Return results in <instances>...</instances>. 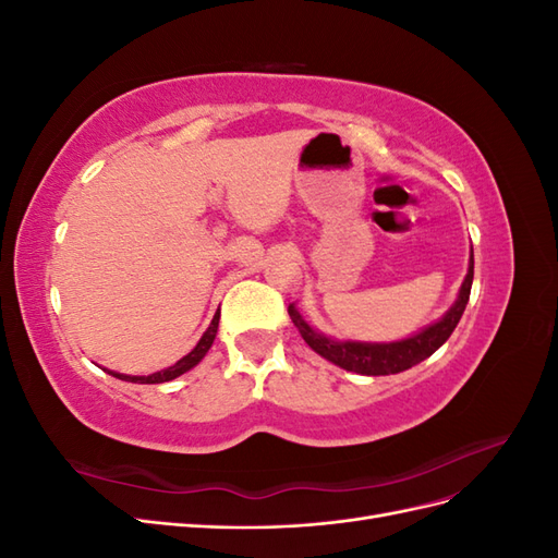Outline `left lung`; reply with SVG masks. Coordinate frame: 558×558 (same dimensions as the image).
Wrapping results in <instances>:
<instances>
[{"mask_svg":"<svg viewBox=\"0 0 558 558\" xmlns=\"http://www.w3.org/2000/svg\"><path fill=\"white\" fill-rule=\"evenodd\" d=\"M472 275H475V258L470 253V267L468 275L463 279L459 300L453 302V307L437 320V324L428 326L426 330H421L414 337H408L402 342H391V344H363V342H335L328 340V337L318 335L314 328L305 324V318L298 314L293 305H289V316L300 330L302 340H305L318 356H324L326 361L340 365L349 373H359L367 377H379V375H398L402 369H410L412 365L426 361L428 356L440 349L453 328L459 326V320L465 312V305L470 300V289H472Z\"/></svg>","mask_w":558,"mask_h":558,"instance_id":"left-lung-1","label":"left lung"}]
</instances>
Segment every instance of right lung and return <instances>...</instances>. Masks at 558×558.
<instances>
[{
  "mask_svg": "<svg viewBox=\"0 0 558 558\" xmlns=\"http://www.w3.org/2000/svg\"><path fill=\"white\" fill-rule=\"evenodd\" d=\"M218 318H221V312H216L214 318H211V326L207 328V332L202 335V340L195 344V349L189 353V356H183L181 361H177L172 367L167 369H160V373H154L148 377H130V375H118V373H111V369H107L109 375L123 379V381H132V384H162V381H172L177 377H181L183 373H189L191 367H195L202 359H205V353L209 351V347L214 344V337H216V330H218Z\"/></svg>",
  "mask_w": 558,
  "mask_h": 558,
  "instance_id": "right-lung-1",
  "label": "right lung"
}]
</instances>
